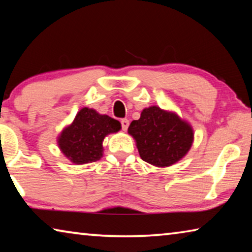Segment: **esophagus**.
<instances>
[{"mask_svg":"<svg viewBox=\"0 0 252 252\" xmlns=\"http://www.w3.org/2000/svg\"><path fill=\"white\" fill-rule=\"evenodd\" d=\"M129 120H126V119H123L121 120V125H122V130L123 131H126L127 127H129Z\"/></svg>","mask_w":252,"mask_h":252,"instance_id":"1","label":"esophagus"}]
</instances>
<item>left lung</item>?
I'll return each instance as SVG.
<instances>
[{
	"label": "left lung",
	"instance_id": "8db88e82",
	"mask_svg": "<svg viewBox=\"0 0 252 252\" xmlns=\"http://www.w3.org/2000/svg\"><path fill=\"white\" fill-rule=\"evenodd\" d=\"M143 161L167 168L187 156L194 140L193 127L174 111L158 105L142 110L127 129Z\"/></svg>",
	"mask_w": 252,
	"mask_h": 252
}]
</instances>
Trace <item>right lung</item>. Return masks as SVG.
Listing matches in <instances>:
<instances>
[{
	"instance_id": "add662e5",
	"label": "right lung",
	"mask_w": 252,
	"mask_h": 252,
	"mask_svg": "<svg viewBox=\"0 0 252 252\" xmlns=\"http://www.w3.org/2000/svg\"><path fill=\"white\" fill-rule=\"evenodd\" d=\"M121 130V123L106 114L84 106L70 125L60 132L57 143L64 157L74 164H87L103 157V140L106 135Z\"/></svg>"
}]
</instances>
